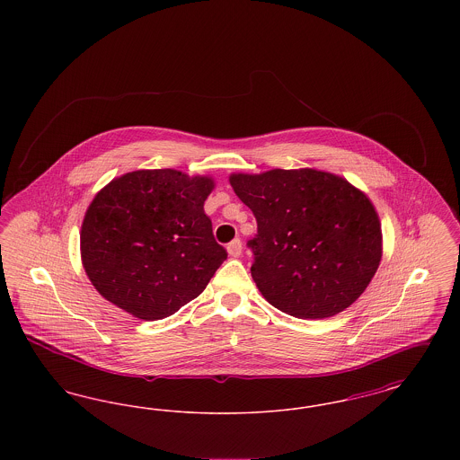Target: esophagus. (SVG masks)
Instances as JSON below:
<instances>
[{
	"label": "esophagus",
	"instance_id": "34e87169",
	"mask_svg": "<svg viewBox=\"0 0 460 460\" xmlns=\"http://www.w3.org/2000/svg\"><path fill=\"white\" fill-rule=\"evenodd\" d=\"M241 250H243V246H241L240 240H233L227 244V253H229L231 257H240Z\"/></svg>",
	"mask_w": 460,
	"mask_h": 460
}]
</instances>
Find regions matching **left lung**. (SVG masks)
Wrapping results in <instances>:
<instances>
[{
    "mask_svg": "<svg viewBox=\"0 0 460 460\" xmlns=\"http://www.w3.org/2000/svg\"><path fill=\"white\" fill-rule=\"evenodd\" d=\"M257 219L248 241L252 278L270 305L298 319H326L371 283L383 253L377 212L366 193L317 169L231 174Z\"/></svg>",
    "mask_w": 460,
    "mask_h": 460,
    "instance_id": "left-lung-1",
    "label": "left lung"
}]
</instances>
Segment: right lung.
Wrapping results in <instances>:
<instances>
[{
    "instance_id": "add662e5",
    "label": "right lung",
    "mask_w": 460,
    "mask_h": 460,
    "mask_svg": "<svg viewBox=\"0 0 460 460\" xmlns=\"http://www.w3.org/2000/svg\"><path fill=\"white\" fill-rule=\"evenodd\" d=\"M212 190V177L154 169L98 191L81 227V259L98 293L145 321L197 298L227 259L203 210Z\"/></svg>"
}]
</instances>
